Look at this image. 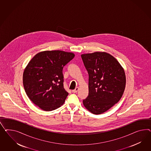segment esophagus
<instances>
[{
  "mask_svg": "<svg viewBox=\"0 0 151 151\" xmlns=\"http://www.w3.org/2000/svg\"><path fill=\"white\" fill-rule=\"evenodd\" d=\"M78 89H79L78 87H76L75 90H73V93H76L78 91Z\"/></svg>",
  "mask_w": 151,
  "mask_h": 151,
  "instance_id": "1",
  "label": "esophagus"
}]
</instances>
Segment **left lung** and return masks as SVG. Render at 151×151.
Here are the masks:
<instances>
[{
	"mask_svg": "<svg viewBox=\"0 0 151 151\" xmlns=\"http://www.w3.org/2000/svg\"><path fill=\"white\" fill-rule=\"evenodd\" d=\"M81 58L89 75V93L83 104L91 113L102 114L122 98L126 85L124 70L106 52L83 54Z\"/></svg>",
	"mask_w": 151,
	"mask_h": 151,
	"instance_id": "8db88e82",
	"label": "left lung"
}]
</instances>
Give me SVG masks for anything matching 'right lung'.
Instances as JSON below:
<instances>
[{
  "label": "right lung",
  "instance_id": "1",
  "mask_svg": "<svg viewBox=\"0 0 151 151\" xmlns=\"http://www.w3.org/2000/svg\"><path fill=\"white\" fill-rule=\"evenodd\" d=\"M75 54L62 50H46L36 54L23 73L27 96L45 111L55 110L65 102L68 93L64 86L63 69Z\"/></svg>",
  "mask_w": 151,
  "mask_h": 151
}]
</instances>
